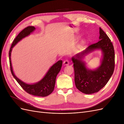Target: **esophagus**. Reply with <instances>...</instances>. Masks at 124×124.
<instances>
[{"label": "esophagus", "mask_w": 124, "mask_h": 124, "mask_svg": "<svg viewBox=\"0 0 124 124\" xmlns=\"http://www.w3.org/2000/svg\"><path fill=\"white\" fill-rule=\"evenodd\" d=\"M63 64L66 66V65H68L69 64V61H68V60H65L64 61H63Z\"/></svg>", "instance_id": "1"}]
</instances>
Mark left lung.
Wrapping results in <instances>:
<instances>
[{
    "instance_id": "left-lung-1",
    "label": "left lung",
    "mask_w": 124,
    "mask_h": 124,
    "mask_svg": "<svg viewBox=\"0 0 124 124\" xmlns=\"http://www.w3.org/2000/svg\"><path fill=\"white\" fill-rule=\"evenodd\" d=\"M99 41L89 46L81 53L72 57L74 70V82L76 87L85 94L99 92L107 84L113 73L115 67V54L113 44L107 35L100 27ZM95 49H100L103 53L101 65L95 70L85 66L82 58Z\"/></svg>"
}]
</instances>
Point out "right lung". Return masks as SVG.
Returning a JSON list of instances; mask_svg holds the SVG:
<instances>
[{
	"instance_id": "right-lung-1",
	"label": "right lung",
	"mask_w": 124,
	"mask_h": 124,
	"mask_svg": "<svg viewBox=\"0 0 124 124\" xmlns=\"http://www.w3.org/2000/svg\"><path fill=\"white\" fill-rule=\"evenodd\" d=\"M35 27L33 26H28L18 33V35L14 40L12 45H11L9 53L10 70L11 73L17 82V83L27 93L33 96L46 97L51 94L54 91L56 78L61 69L62 61H59L52 66L42 80L35 84H29L24 83L16 76L13 72L11 61V52H12V48L15 45L22 39L29 35L31 33L35 31Z\"/></svg>"
}]
</instances>
